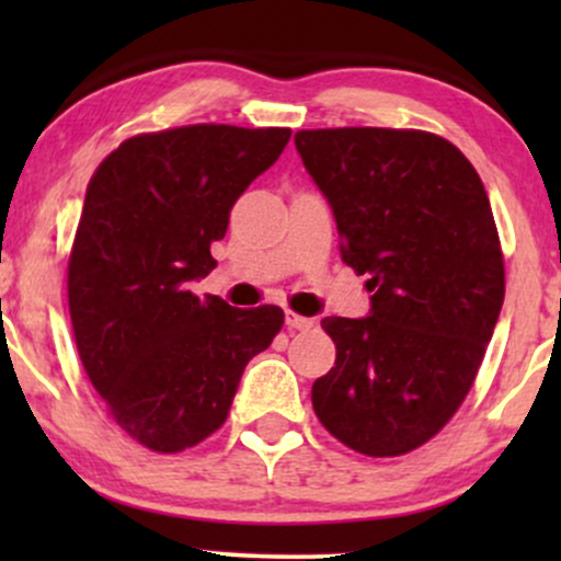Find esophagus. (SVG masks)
<instances>
[{"label": "esophagus", "instance_id": "34e87169", "mask_svg": "<svg viewBox=\"0 0 561 561\" xmlns=\"http://www.w3.org/2000/svg\"><path fill=\"white\" fill-rule=\"evenodd\" d=\"M285 324H287V330H311L313 327V319H308V317H298V313H293L289 311L287 317H285Z\"/></svg>", "mask_w": 561, "mask_h": 561}]
</instances>
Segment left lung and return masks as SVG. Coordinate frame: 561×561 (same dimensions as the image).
<instances>
[{"instance_id": "8db88e82", "label": "left lung", "mask_w": 561, "mask_h": 561, "mask_svg": "<svg viewBox=\"0 0 561 561\" xmlns=\"http://www.w3.org/2000/svg\"><path fill=\"white\" fill-rule=\"evenodd\" d=\"M295 147L340 255L375 293L369 317L321 319L337 358L313 382V411L358 454H409L467 398L504 306L491 199L472 163L427 131L317 128Z\"/></svg>"}]
</instances>
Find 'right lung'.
Returning <instances> with one entry per match:
<instances>
[{
	"instance_id": "right-lung-1",
	"label": "right lung",
	"mask_w": 561,
	"mask_h": 561,
	"mask_svg": "<svg viewBox=\"0 0 561 561\" xmlns=\"http://www.w3.org/2000/svg\"><path fill=\"white\" fill-rule=\"evenodd\" d=\"M289 128L182 126L126 139L87 186L68 261L76 347L94 390L158 454L197 446L231 409L244 366L285 324L276 306L197 298L210 244Z\"/></svg>"
}]
</instances>
